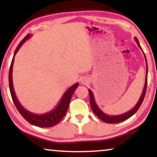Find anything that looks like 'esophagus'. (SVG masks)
Here are the masks:
<instances>
[{
	"mask_svg": "<svg viewBox=\"0 0 157 157\" xmlns=\"http://www.w3.org/2000/svg\"><path fill=\"white\" fill-rule=\"evenodd\" d=\"M81 84L86 85V84H88V83H89V79L88 78H86V77H84V78H83L82 79H81Z\"/></svg>",
	"mask_w": 157,
	"mask_h": 157,
	"instance_id": "34e87169",
	"label": "esophagus"
}]
</instances>
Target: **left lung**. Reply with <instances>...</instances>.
<instances>
[{
    "label": "left lung",
    "instance_id": "8db88e82",
    "mask_svg": "<svg viewBox=\"0 0 157 157\" xmlns=\"http://www.w3.org/2000/svg\"><path fill=\"white\" fill-rule=\"evenodd\" d=\"M134 39H135V40H136V42L137 43V44H138L139 48H140L141 49V51H143L142 48H141V47L140 46V44H139V40H138V39H137V38L135 37ZM144 57H145V59H146V64H147V72H146L145 84H144V86L142 94H141V95L140 96V98H139L138 102H137V104L135 105V106L134 107V108H133L132 109H131L130 111H127V112L125 113H123V114H120V115L110 116V115L106 114V113L103 112V111L99 109V107L97 106V104H96L95 99H94V94H93V93H92V91H91V90L89 89V97H90V103H91V106L92 110H93L94 113H95L96 116H97L98 118H99V119L101 120V121L106 122V123H109V124L119 123V122L125 121V120L128 119V118L132 117V116L134 115L137 111H138L139 107H140L141 104H142L144 98V97H145V94H146V91H147V87L148 66H147V58H146V56L144 54Z\"/></svg>",
    "mask_w": 157,
    "mask_h": 157
}]
</instances>
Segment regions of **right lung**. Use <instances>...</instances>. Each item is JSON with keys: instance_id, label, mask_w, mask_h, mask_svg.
Returning a JSON list of instances; mask_svg holds the SVG:
<instances>
[{"instance_id": "1", "label": "right lung", "mask_w": 157, "mask_h": 157, "mask_svg": "<svg viewBox=\"0 0 157 157\" xmlns=\"http://www.w3.org/2000/svg\"><path fill=\"white\" fill-rule=\"evenodd\" d=\"M31 35L28 34L20 42L18 46H17L14 52L13 57L11 64H10V67L9 70V76H8V80H9V88L10 94H11L12 99L13 101L15 106H16V109H18L19 113H21V116L26 120V121L30 123L32 125L38 126V127H51L56 125L58 123L61 121V120L63 119L64 116L66 115V112H67L68 106H69V103L71 101V98L73 94L74 93L75 90L78 86V83H75L71 86L65 93H64L63 96H62L61 101L57 105L54 109L52 111H48V112L42 113V114H36V113H32L31 111H28L25 109L20 103H19L18 98L16 97V94H15L14 89H13V62L15 56H16V53L18 52L19 48L22 46V45L24 44L25 41L31 38Z\"/></svg>"}]
</instances>
